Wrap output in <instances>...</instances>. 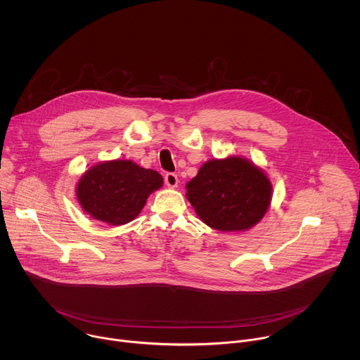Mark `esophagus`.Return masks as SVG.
I'll list each match as a JSON object with an SVG mask.
<instances>
[{
    "label": "esophagus",
    "mask_w": 360,
    "mask_h": 360,
    "mask_svg": "<svg viewBox=\"0 0 360 360\" xmlns=\"http://www.w3.org/2000/svg\"><path fill=\"white\" fill-rule=\"evenodd\" d=\"M165 183H166V186L170 187V188L177 187V184H179V177H177V174H174V173H166V176H165Z\"/></svg>",
    "instance_id": "1"
}]
</instances>
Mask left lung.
Wrapping results in <instances>:
<instances>
[{
  "label": "left lung",
  "mask_w": 360,
  "mask_h": 360,
  "mask_svg": "<svg viewBox=\"0 0 360 360\" xmlns=\"http://www.w3.org/2000/svg\"><path fill=\"white\" fill-rule=\"evenodd\" d=\"M186 188L197 216L223 233L254 227L269 210L273 197L264 170L237 155L207 160Z\"/></svg>",
  "instance_id": "left-lung-1"
}]
</instances>
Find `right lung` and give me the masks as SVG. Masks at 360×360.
<instances>
[{
  "label": "right lung",
  "mask_w": 360,
  "mask_h": 360,
  "mask_svg": "<svg viewBox=\"0 0 360 360\" xmlns=\"http://www.w3.org/2000/svg\"><path fill=\"white\" fill-rule=\"evenodd\" d=\"M163 177L130 159L103 160L86 170L76 184V198L93 219L110 226L134 220Z\"/></svg>",
  "instance_id": "add662e5"
}]
</instances>
